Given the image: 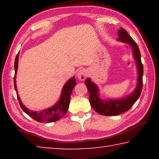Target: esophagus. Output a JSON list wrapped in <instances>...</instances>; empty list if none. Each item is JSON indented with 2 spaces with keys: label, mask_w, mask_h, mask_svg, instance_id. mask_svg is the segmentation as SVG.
Segmentation results:
<instances>
[{
  "label": "esophagus",
  "mask_w": 159,
  "mask_h": 159,
  "mask_svg": "<svg viewBox=\"0 0 159 159\" xmlns=\"http://www.w3.org/2000/svg\"><path fill=\"white\" fill-rule=\"evenodd\" d=\"M87 76V71L85 69H80L77 73V77L80 80H84Z\"/></svg>",
  "instance_id": "34e87169"
}]
</instances>
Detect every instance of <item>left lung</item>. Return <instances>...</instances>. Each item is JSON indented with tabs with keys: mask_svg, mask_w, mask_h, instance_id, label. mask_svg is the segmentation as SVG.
I'll use <instances>...</instances> for the list:
<instances>
[{
	"mask_svg": "<svg viewBox=\"0 0 159 159\" xmlns=\"http://www.w3.org/2000/svg\"><path fill=\"white\" fill-rule=\"evenodd\" d=\"M118 34V41L127 43L133 50L134 57L136 60L138 70V85L134 92L125 98L105 101L101 100L99 98L98 88L95 83L91 81L90 79H86L85 84L87 86L89 92V99L91 106L95 111L103 116H117L128 111L140 96L143 85V64L141 61V55L138 45L124 29L120 28Z\"/></svg>",
	"mask_w": 159,
	"mask_h": 159,
	"instance_id": "obj_1",
	"label": "left lung"
}]
</instances>
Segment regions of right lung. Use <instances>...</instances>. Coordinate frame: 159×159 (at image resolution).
<instances>
[{
  "label": "right lung",
  "mask_w": 159,
  "mask_h": 159,
  "mask_svg": "<svg viewBox=\"0 0 159 159\" xmlns=\"http://www.w3.org/2000/svg\"><path fill=\"white\" fill-rule=\"evenodd\" d=\"M18 57H19V52L16 56L15 61V76H14V85L15 89L17 92V97L19 100V103L21 108L25 111L26 114H28L29 116L34 118V120H37L39 122H45V123H51L55 122L57 120H60V118H62L64 115L66 114L67 110L69 107L70 98H71V92L74 86L76 85V82L75 78L73 77L71 79H69L67 81L65 85H64L62 92H61V95L60 101H59L57 104L55 106L51 107V108L47 109L43 111L38 112V111H33L31 110L27 109L26 107L23 105L22 103L20 100V97L18 95L17 91V86H16V74H17V70L18 66Z\"/></svg>",
  "instance_id": "obj_1"
}]
</instances>
